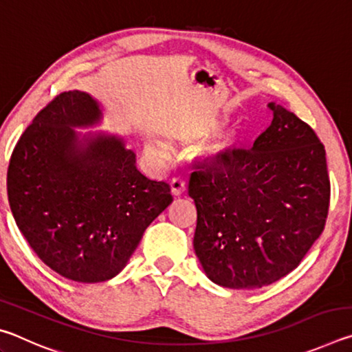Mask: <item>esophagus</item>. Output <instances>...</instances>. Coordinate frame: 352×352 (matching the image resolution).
<instances>
[{
  "mask_svg": "<svg viewBox=\"0 0 352 352\" xmlns=\"http://www.w3.org/2000/svg\"><path fill=\"white\" fill-rule=\"evenodd\" d=\"M186 189V183H184L182 178H172L170 180V192L174 197H180Z\"/></svg>",
  "mask_w": 352,
  "mask_h": 352,
  "instance_id": "obj_1",
  "label": "esophagus"
}]
</instances>
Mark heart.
I'll use <instances>...</instances> for the list:
<instances>
[{
  "label": "heart",
  "mask_w": 352,
  "mask_h": 352,
  "mask_svg": "<svg viewBox=\"0 0 352 352\" xmlns=\"http://www.w3.org/2000/svg\"><path fill=\"white\" fill-rule=\"evenodd\" d=\"M216 126H217L216 121L200 122L199 126L195 127V133H200V135L208 133V132H211L212 129H216ZM236 140H237L236 133L226 135L222 141H219L217 144H214L210 151H208V155H210L211 158H222L226 152H230V148H233V146L236 144ZM151 148H152V152H157L160 155L163 153V148L157 144H152Z\"/></svg>",
  "instance_id": "1"
}]
</instances>
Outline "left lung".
Here are the masks:
<instances>
[{
  "label": "left lung",
  "instance_id": "obj_1",
  "mask_svg": "<svg viewBox=\"0 0 352 352\" xmlns=\"http://www.w3.org/2000/svg\"><path fill=\"white\" fill-rule=\"evenodd\" d=\"M272 124L250 151L234 148L190 174L194 250L222 287L259 289L300 265L323 233L331 183L311 126L269 104Z\"/></svg>",
  "mask_w": 352,
  "mask_h": 352
}]
</instances>
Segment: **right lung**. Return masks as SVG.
Returning a JSON list of instances; mask_svg holds the SVG:
<instances>
[{
	"instance_id": "obj_1",
	"label": "right lung",
	"mask_w": 352,
	"mask_h": 352,
	"mask_svg": "<svg viewBox=\"0 0 352 352\" xmlns=\"http://www.w3.org/2000/svg\"><path fill=\"white\" fill-rule=\"evenodd\" d=\"M100 119L88 93H60L20 136L8 169L21 234L50 269L77 283L116 276L172 204L169 184L142 175L121 136L74 130Z\"/></svg>"
}]
</instances>
